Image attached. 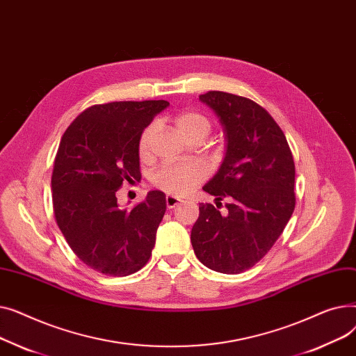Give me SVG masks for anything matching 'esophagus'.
I'll list each match as a JSON object with an SVG mask.
<instances>
[{
  "instance_id": "34e87169",
  "label": "esophagus",
  "mask_w": 356,
  "mask_h": 356,
  "mask_svg": "<svg viewBox=\"0 0 356 356\" xmlns=\"http://www.w3.org/2000/svg\"><path fill=\"white\" fill-rule=\"evenodd\" d=\"M180 202H181V200H180L179 197H176V196H172V195H167V196H165V204H167L168 209H173V208L179 207Z\"/></svg>"
}]
</instances>
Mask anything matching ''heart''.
<instances>
[{
	"label": "heart",
	"mask_w": 356,
	"mask_h": 356,
	"mask_svg": "<svg viewBox=\"0 0 356 356\" xmlns=\"http://www.w3.org/2000/svg\"><path fill=\"white\" fill-rule=\"evenodd\" d=\"M173 121L176 129L188 140L196 136L207 137L211 131L209 120L195 111H181L175 117ZM154 131V125H149L143 131L138 144L140 153L143 156L148 152V145L149 141H152ZM204 176H207V172H204V168L200 164L177 163L160 167L153 175L152 181L156 188L168 195L183 196L189 191H192V188H195L197 183H200L204 179Z\"/></svg>",
	"instance_id": "1"
}]
</instances>
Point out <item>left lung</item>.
<instances>
[{"label":"left lung","mask_w":356,"mask_h":356,"mask_svg":"<svg viewBox=\"0 0 356 356\" xmlns=\"http://www.w3.org/2000/svg\"><path fill=\"white\" fill-rule=\"evenodd\" d=\"M218 117L225 157L203 186L215 196L199 204L191 241L197 259L223 274H239L263 258L284 231L294 211V161L286 136L254 101L211 90L199 97ZM227 197V212L217 208Z\"/></svg>","instance_id":"left-lung-1"}]
</instances>
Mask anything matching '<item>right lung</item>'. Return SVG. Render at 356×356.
<instances>
[{
    "instance_id": "add662e5",
    "label": "right lung",
    "mask_w": 356,
    "mask_h": 356,
    "mask_svg": "<svg viewBox=\"0 0 356 356\" xmlns=\"http://www.w3.org/2000/svg\"><path fill=\"white\" fill-rule=\"evenodd\" d=\"M167 101H124L85 109L65 131L51 176L56 222L72 251L105 275L143 268L156 244L165 195L147 193L133 209L117 191L140 180V138Z\"/></svg>"
}]
</instances>
